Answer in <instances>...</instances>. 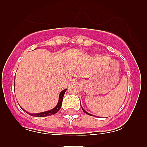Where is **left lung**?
I'll list each match as a JSON object with an SVG mask.
<instances>
[{
	"instance_id": "obj_1",
	"label": "left lung",
	"mask_w": 147,
	"mask_h": 147,
	"mask_svg": "<svg viewBox=\"0 0 147 147\" xmlns=\"http://www.w3.org/2000/svg\"><path fill=\"white\" fill-rule=\"evenodd\" d=\"M82 110H83V111H84V112H85V113H87V114H89V113H87V112H86V111H85V110H84V109H83V108H82ZM89 115H90V114H89Z\"/></svg>"
}]
</instances>
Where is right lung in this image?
Instances as JSON below:
<instances>
[{
	"mask_svg": "<svg viewBox=\"0 0 147 147\" xmlns=\"http://www.w3.org/2000/svg\"><path fill=\"white\" fill-rule=\"evenodd\" d=\"M66 90L67 89H65L64 90H62V92L60 93L59 94V102H58V104L52 110H49V111H45V112H42V113H28V114L31 115L32 116H34V117H38V118H43L45 117V116H49V115H54L55 113L59 111L61 108V106H62V99H63V96H64V94L65 93Z\"/></svg>",
	"mask_w": 147,
	"mask_h": 147,
	"instance_id": "1",
	"label": "right lung"
}]
</instances>
